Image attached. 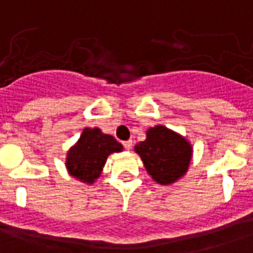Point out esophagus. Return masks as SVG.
<instances>
[{
  "instance_id": "34e87169",
  "label": "esophagus",
  "mask_w": 253,
  "mask_h": 253,
  "mask_svg": "<svg viewBox=\"0 0 253 253\" xmlns=\"http://www.w3.org/2000/svg\"><path fill=\"white\" fill-rule=\"evenodd\" d=\"M123 145H124V148L125 149H130L132 148V140H128V141H124V143H123Z\"/></svg>"
}]
</instances>
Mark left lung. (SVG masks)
I'll list each match as a JSON object with an SVG mask.
<instances>
[{
	"mask_svg": "<svg viewBox=\"0 0 253 253\" xmlns=\"http://www.w3.org/2000/svg\"><path fill=\"white\" fill-rule=\"evenodd\" d=\"M152 179L171 185L187 172L193 148L189 141L163 125L147 130V139L134 145Z\"/></svg>",
	"mask_w": 253,
	"mask_h": 253,
	"instance_id": "8db88e82",
	"label": "left lung"
}]
</instances>
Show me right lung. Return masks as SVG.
I'll use <instances>...</instances> for the list:
<instances>
[{"label": "right lung", "mask_w": 253, "mask_h": 253, "mask_svg": "<svg viewBox=\"0 0 253 253\" xmlns=\"http://www.w3.org/2000/svg\"><path fill=\"white\" fill-rule=\"evenodd\" d=\"M121 151L123 145L113 136L102 133L99 128H84L66 158L68 174L91 185L101 175L109 155Z\"/></svg>", "instance_id": "obj_1"}]
</instances>
